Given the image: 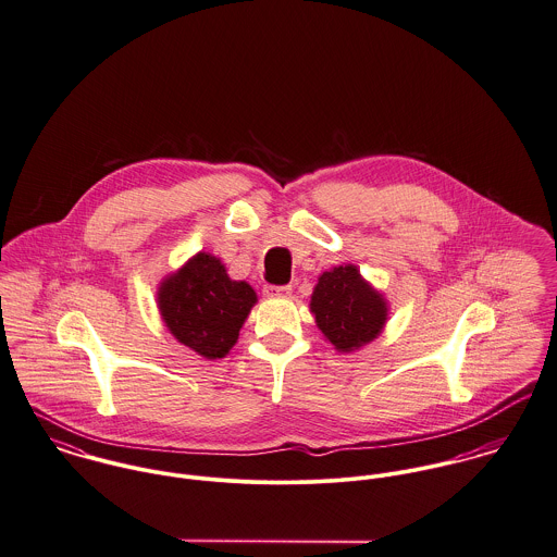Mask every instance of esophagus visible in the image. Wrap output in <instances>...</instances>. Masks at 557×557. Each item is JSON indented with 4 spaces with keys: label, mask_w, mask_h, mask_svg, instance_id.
Instances as JSON below:
<instances>
[{
    "label": "esophagus",
    "mask_w": 557,
    "mask_h": 557,
    "mask_svg": "<svg viewBox=\"0 0 557 557\" xmlns=\"http://www.w3.org/2000/svg\"><path fill=\"white\" fill-rule=\"evenodd\" d=\"M293 288L290 286H267L264 295L267 297H290Z\"/></svg>",
    "instance_id": "34e87169"
}]
</instances>
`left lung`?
I'll list each match as a JSON object with an SVG mask.
<instances>
[{"label": "left lung", "mask_w": 557, "mask_h": 557, "mask_svg": "<svg viewBox=\"0 0 557 557\" xmlns=\"http://www.w3.org/2000/svg\"><path fill=\"white\" fill-rule=\"evenodd\" d=\"M309 311L324 339L337 352H355L371 344L388 320V301L355 264H337L320 273Z\"/></svg>", "instance_id": "obj_1"}]
</instances>
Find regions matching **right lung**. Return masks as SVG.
<instances>
[{
  "label": "right lung",
  "instance_id": "obj_1",
  "mask_svg": "<svg viewBox=\"0 0 557 557\" xmlns=\"http://www.w3.org/2000/svg\"><path fill=\"white\" fill-rule=\"evenodd\" d=\"M158 309L169 333L207 361L224 359L239 339L258 297L244 280H231L222 260L198 251L162 277Z\"/></svg>",
  "mask_w": 557,
  "mask_h": 557
}]
</instances>
